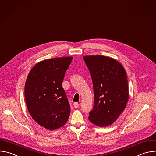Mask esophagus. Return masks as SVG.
I'll use <instances>...</instances> for the list:
<instances>
[{"instance_id": "obj_1", "label": "esophagus", "mask_w": 156, "mask_h": 156, "mask_svg": "<svg viewBox=\"0 0 156 156\" xmlns=\"http://www.w3.org/2000/svg\"><path fill=\"white\" fill-rule=\"evenodd\" d=\"M73 107H74V108H78V107H79L78 103H77V102H75V103H73Z\"/></svg>"}]
</instances>
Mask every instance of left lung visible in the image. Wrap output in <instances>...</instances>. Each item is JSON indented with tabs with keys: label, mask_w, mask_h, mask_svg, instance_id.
<instances>
[{
	"label": "left lung",
	"mask_w": 156,
	"mask_h": 156,
	"mask_svg": "<svg viewBox=\"0 0 156 156\" xmlns=\"http://www.w3.org/2000/svg\"><path fill=\"white\" fill-rule=\"evenodd\" d=\"M83 59L91 76L94 93V107L89 113V120L97 126H110L127 105V73L122 65L113 58L86 56Z\"/></svg>",
	"instance_id": "obj_1"
}]
</instances>
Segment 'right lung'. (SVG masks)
Here are the masks:
<instances>
[{"label": "right lung", "instance_id": "right-lung-1", "mask_svg": "<svg viewBox=\"0 0 156 156\" xmlns=\"http://www.w3.org/2000/svg\"><path fill=\"white\" fill-rule=\"evenodd\" d=\"M72 59L64 57L41 61L27 76L24 95L28 111L34 120L46 129L60 128L69 119L70 106L62 81Z\"/></svg>", "mask_w": 156, "mask_h": 156}]
</instances>
